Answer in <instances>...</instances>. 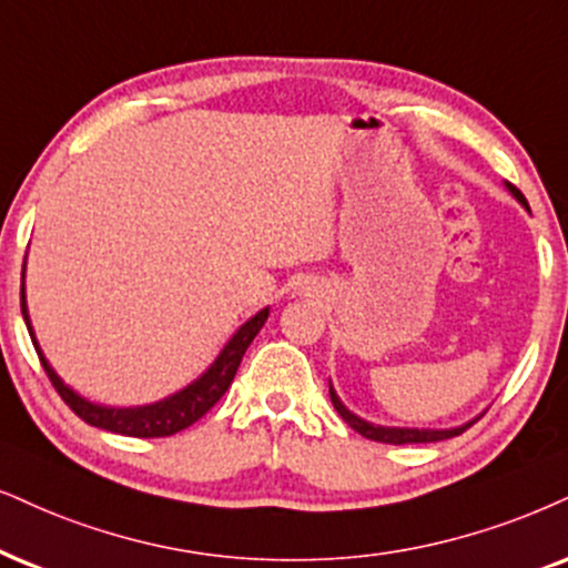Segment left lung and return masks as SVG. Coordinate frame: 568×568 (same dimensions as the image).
Here are the masks:
<instances>
[{"label":"left lung","instance_id":"1","mask_svg":"<svg viewBox=\"0 0 568 568\" xmlns=\"http://www.w3.org/2000/svg\"><path fill=\"white\" fill-rule=\"evenodd\" d=\"M506 189L508 194L514 197L519 205L527 210L529 213V205H527V197L516 189L514 184H508L506 181ZM531 215V213H529ZM328 395H332V403L334 408H337V413L345 422L353 426L355 432L363 434L366 439H376V443H389V445H408V443H439V439H447V437H455V434L466 432L468 426H471L477 418H471V422L466 424H458V426H447V429H429V426H387V424H374V422H366V418H361L358 413H353L347 408L345 403H342V397L337 395V389H334L332 379H328Z\"/></svg>","mask_w":568,"mask_h":568}]
</instances>
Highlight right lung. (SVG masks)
<instances>
[{
    "label": "right lung",
    "mask_w": 568,
    "mask_h": 568,
    "mask_svg": "<svg viewBox=\"0 0 568 568\" xmlns=\"http://www.w3.org/2000/svg\"><path fill=\"white\" fill-rule=\"evenodd\" d=\"M20 311H23V321L31 334L33 347H37L41 366H44L49 382L54 384V389L60 392V397L70 405V410L75 416H81L83 422L91 426H100V429L125 434V437H168V434H176L194 422H200L205 413L221 400L223 392L234 382L236 368H240L242 355L247 353L250 342L257 337L265 321H268L271 307L265 305L263 311H257L255 316H250L244 324L231 334L226 345L215 361L202 371L197 379H192L186 387L171 392L168 397H160L155 403L144 405H104L94 403L89 397H83L81 392H75L70 384L62 382V376L52 368V363L47 361L44 349H41L37 332L31 326V316H28V300H26V263H23V276H20Z\"/></svg>",
    "instance_id": "add662e5"
}]
</instances>
